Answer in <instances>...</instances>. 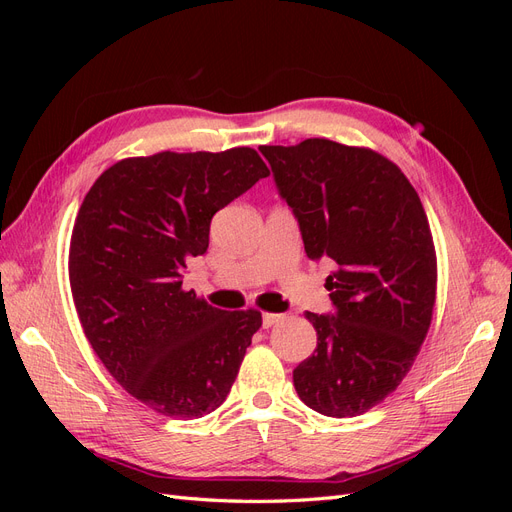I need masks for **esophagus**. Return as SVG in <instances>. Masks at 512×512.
Segmentation results:
<instances>
[{
	"mask_svg": "<svg viewBox=\"0 0 512 512\" xmlns=\"http://www.w3.org/2000/svg\"><path fill=\"white\" fill-rule=\"evenodd\" d=\"M282 318H284L282 314H262V327L269 329V327H273V324L280 322Z\"/></svg>",
	"mask_w": 512,
	"mask_h": 512,
	"instance_id": "esophagus-1",
	"label": "esophagus"
}]
</instances>
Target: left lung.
Returning a JSON list of instances; mask_svg holds the SVG:
<instances>
[{"label":"left lung","instance_id":"1","mask_svg":"<svg viewBox=\"0 0 512 512\" xmlns=\"http://www.w3.org/2000/svg\"><path fill=\"white\" fill-rule=\"evenodd\" d=\"M260 153L307 258L335 265L324 284L335 312H307L318 344L292 371L294 389L324 416H359L397 389L431 324L438 271L421 198L371 149L307 138Z\"/></svg>","mask_w":512,"mask_h":512}]
</instances>
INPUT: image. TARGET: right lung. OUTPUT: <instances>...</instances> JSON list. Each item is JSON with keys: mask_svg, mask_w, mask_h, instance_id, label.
Listing matches in <instances>:
<instances>
[{"mask_svg": "<svg viewBox=\"0 0 512 512\" xmlns=\"http://www.w3.org/2000/svg\"><path fill=\"white\" fill-rule=\"evenodd\" d=\"M269 175L250 147L128 158L96 179L76 215L70 286L91 348L123 389L164 416L224 404L262 316L181 290L211 218Z\"/></svg>", "mask_w": 512, "mask_h": 512, "instance_id": "obj_1", "label": "right lung"}]
</instances>
